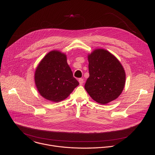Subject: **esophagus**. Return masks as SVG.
Instances as JSON below:
<instances>
[{
  "label": "esophagus",
  "mask_w": 155,
  "mask_h": 155,
  "mask_svg": "<svg viewBox=\"0 0 155 155\" xmlns=\"http://www.w3.org/2000/svg\"><path fill=\"white\" fill-rule=\"evenodd\" d=\"M78 82H79V84H80V85H83V84L84 83V80L83 78H79V79H78Z\"/></svg>",
  "instance_id": "1"
}]
</instances>
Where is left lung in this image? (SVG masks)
Instances as JSON below:
<instances>
[{
    "label": "left lung",
    "mask_w": 155,
    "mask_h": 155,
    "mask_svg": "<svg viewBox=\"0 0 155 155\" xmlns=\"http://www.w3.org/2000/svg\"><path fill=\"white\" fill-rule=\"evenodd\" d=\"M89 77L85 88L91 98L101 104L116 100L123 92L126 73L116 57L107 50L97 48L88 53Z\"/></svg>",
    "instance_id": "1"
}]
</instances>
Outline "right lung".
<instances>
[{
    "label": "right lung",
    "mask_w": 155,
    "mask_h": 155,
    "mask_svg": "<svg viewBox=\"0 0 155 155\" xmlns=\"http://www.w3.org/2000/svg\"><path fill=\"white\" fill-rule=\"evenodd\" d=\"M35 83L45 99L59 102L67 99L79 83L73 77L65 53L59 50L48 53L35 72Z\"/></svg>",
    "instance_id": "1"
}]
</instances>
